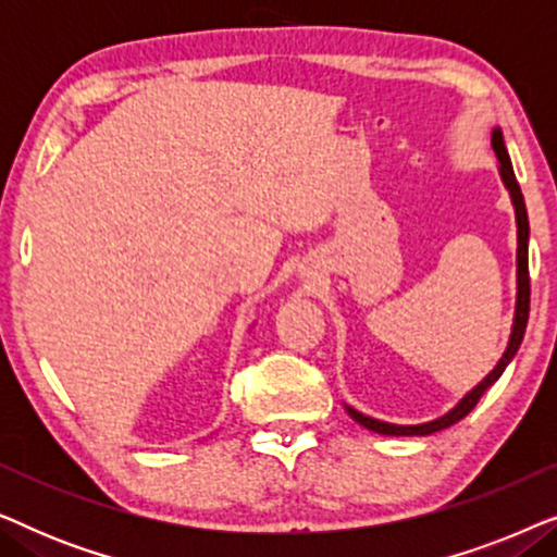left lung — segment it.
Returning <instances> with one entry per match:
<instances>
[{"instance_id": "obj_1", "label": "left lung", "mask_w": 557, "mask_h": 557, "mask_svg": "<svg viewBox=\"0 0 557 557\" xmlns=\"http://www.w3.org/2000/svg\"><path fill=\"white\" fill-rule=\"evenodd\" d=\"M492 147H494V154H497V159H499L502 180H505L509 195H512L515 212H517V243H520V246H517V311H515V326H512V337H509L507 352L502 355L497 368H494L490 375H486L482 383H479L474 391H471L467 398H463L459 406L451 410V413L438 418V421H431V423H423V425H391V423H380V421H375V418H368V416L357 413V410H352V408H347L349 416H352L360 425H364V429H370L375 433H385V436H429V433H433V431L448 429V425H454L456 421H461L463 416L471 413V408H474L479 398H482V395L490 391V385L497 383L499 375L505 372V368L509 364V360H512L515 352L522 345L524 326H528V317H530V265H528L530 223H528V208H524V197H522L520 182H517V177H515L512 162H509L505 141H502V132L492 134Z\"/></svg>"}]
</instances>
